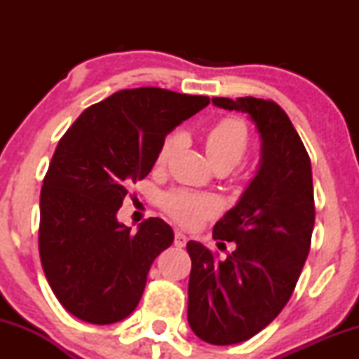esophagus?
<instances>
[{
    "mask_svg": "<svg viewBox=\"0 0 359 359\" xmlns=\"http://www.w3.org/2000/svg\"><path fill=\"white\" fill-rule=\"evenodd\" d=\"M185 243H187V236L182 231H175V240H174V245L177 248H184Z\"/></svg>",
    "mask_w": 359,
    "mask_h": 359,
    "instance_id": "esophagus-1",
    "label": "esophagus"
}]
</instances>
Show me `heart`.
I'll list each match as a JSON object with an SVG mask.
<instances>
[{"label":"heart","mask_w":359,"mask_h":359,"mask_svg":"<svg viewBox=\"0 0 359 359\" xmlns=\"http://www.w3.org/2000/svg\"><path fill=\"white\" fill-rule=\"evenodd\" d=\"M180 145V135L172 133L163 140L156 155V163L165 165ZM250 148V130L240 118H222L209 128L205 133V151L209 160L216 168L231 170L241 162ZM163 209L175 221L185 226H196L205 217L212 216L219 208L214 196L208 194H194L189 191L168 192L162 199Z\"/></svg>","instance_id":"heart-1"}]
</instances>
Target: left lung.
Instances as JSON below:
<instances>
[{
	"mask_svg": "<svg viewBox=\"0 0 359 359\" xmlns=\"http://www.w3.org/2000/svg\"><path fill=\"white\" fill-rule=\"evenodd\" d=\"M212 102L248 114L262 138L257 175L212 229L217 246L234 243L233 253L219 259L187 243L189 325L205 343L226 346L258 334L285 307L311 250L316 208L311 158L285 111L251 96Z\"/></svg>",
	"mask_w": 359,
	"mask_h": 359,
	"instance_id": "obj_1",
	"label": "left lung"
}]
</instances>
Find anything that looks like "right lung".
I'll return each instance as SVG.
<instances>
[{
  "label": "right lung",
  "mask_w": 359,
  "mask_h": 359,
  "mask_svg": "<svg viewBox=\"0 0 359 359\" xmlns=\"http://www.w3.org/2000/svg\"><path fill=\"white\" fill-rule=\"evenodd\" d=\"M208 104V96L123 89L89 106L60 138L40 192L39 250L48 285L77 319L113 324L137 309L174 231L150 217L131 233L116 212L167 135Z\"/></svg>",
  "instance_id": "add662e5"
}]
</instances>
